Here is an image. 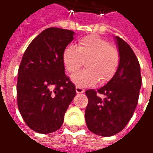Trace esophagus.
<instances>
[{"label": "esophagus", "instance_id": "obj_1", "mask_svg": "<svg viewBox=\"0 0 153 153\" xmlns=\"http://www.w3.org/2000/svg\"><path fill=\"white\" fill-rule=\"evenodd\" d=\"M76 93H83L85 91H84V89L83 88H82V87H76Z\"/></svg>", "mask_w": 153, "mask_h": 153}]
</instances>
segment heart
Here are the masks:
<instances>
[{"label":"heart","mask_w":153,"mask_h":153,"mask_svg":"<svg viewBox=\"0 0 153 153\" xmlns=\"http://www.w3.org/2000/svg\"><path fill=\"white\" fill-rule=\"evenodd\" d=\"M66 71L74 73L86 63V69L71 76L72 82L78 87H88L100 80L108 82L117 70L119 55L117 49L106 40L97 35H90L80 39L76 47L66 46L62 54Z\"/></svg>","instance_id":"obj_1"}]
</instances>
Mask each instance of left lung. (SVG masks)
<instances>
[{
  "label": "left lung",
  "instance_id": "1",
  "mask_svg": "<svg viewBox=\"0 0 153 153\" xmlns=\"http://www.w3.org/2000/svg\"><path fill=\"white\" fill-rule=\"evenodd\" d=\"M119 64L112 78L98 90L86 91L88 104L85 119L88 129L102 137L118 133L127 126L138 102L142 76L138 60L125 41L114 37ZM98 94H103L101 99Z\"/></svg>",
  "mask_w": 153,
  "mask_h": 153
}]
</instances>
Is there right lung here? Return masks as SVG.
Here are the masks:
<instances>
[{
  "label": "right lung",
  "mask_w": 153,
  "mask_h": 153,
  "mask_svg": "<svg viewBox=\"0 0 153 153\" xmlns=\"http://www.w3.org/2000/svg\"><path fill=\"white\" fill-rule=\"evenodd\" d=\"M74 31L51 27L30 43L19 66L17 104L26 125L38 133L58 130L76 96L65 74L62 54Z\"/></svg>",
  "instance_id": "1"
}]
</instances>
